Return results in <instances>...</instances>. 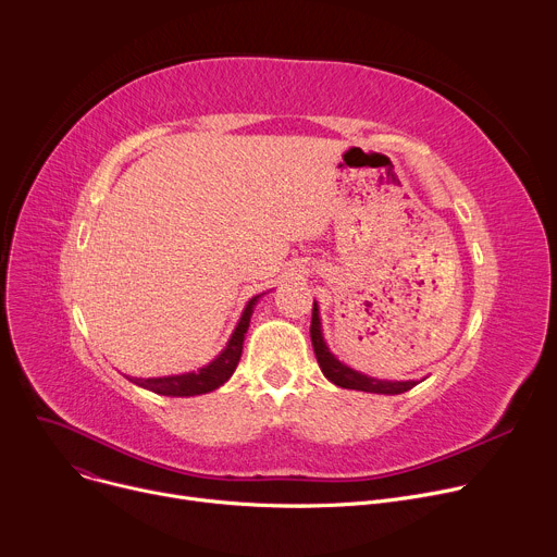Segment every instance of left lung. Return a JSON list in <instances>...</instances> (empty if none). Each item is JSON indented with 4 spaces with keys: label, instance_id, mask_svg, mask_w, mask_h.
<instances>
[{
    "label": "left lung",
    "instance_id": "left-lung-1",
    "mask_svg": "<svg viewBox=\"0 0 557 557\" xmlns=\"http://www.w3.org/2000/svg\"><path fill=\"white\" fill-rule=\"evenodd\" d=\"M311 342H313V350L318 364L324 373L326 380H331L335 386L342 388H352V391H364V393H380V395H399L404 391H411L416 384V380H407V382H397V380H377L371 375H364L356 369H350L348 364L339 362L331 348L324 342V333H322V320H320V307L318 301H313V318H311Z\"/></svg>",
    "mask_w": 557,
    "mask_h": 557
}]
</instances>
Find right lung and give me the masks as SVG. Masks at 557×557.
Returning <instances> with one entry per match:
<instances>
[{
    "label": "right lung",
    "mask_w": 557,
    "mask_h": 557,
    "mask_svg": "<svg viewBox=\"0 0 557 557\" xmlns=\"http://www.w3.org/2000/svg\"><path fill=\"white\" fill-rule=\"evenodd\" d=\"M264 293L250 297L246 301V307L242 311V318L233 331V335L228 337L224 350L220 356L209 362L207 367H201L197 371L190 373H182V375H164V377H128L133 384L146 388V391H153L158 395H171V397H193V395H201V393H211L215 388H220L237 369V362L242 358V344L250 324V315L252 309L260 301Z\"/></svg>",
    "instance_id": "1"
}]
</instances>
